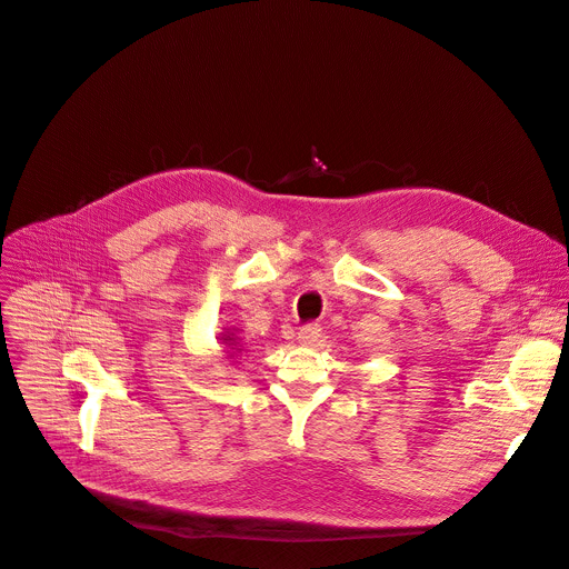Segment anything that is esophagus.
<instances>
[{
  "label": "esophagus",
  "instance_id": "1",
  "mask_svg": "<svg viewBox=\"0 0 569 569\" xmlns=\"http://www.w3.org/2000/svg\"><path fill=\"white\" fill-rule=\"evenodd\" d=\"M320 338H322V329H320L318 325H306V327H301L299 333H297V340H299V345H303V347H313Z\"/></svg>",
  "mask_w": 569,
  "mask_h": 569
}]
</instances>
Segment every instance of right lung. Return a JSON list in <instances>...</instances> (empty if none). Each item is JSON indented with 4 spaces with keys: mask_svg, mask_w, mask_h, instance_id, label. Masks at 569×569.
<instances>
[{
    "mask_svg": "<svg viewBox=\"0 0 569 569\" xmlns=\"http://www.w3.org/2000/svg\"><path fill=\"white\" fill-rule=\"evenodd\" d=\"M220 340H222V345H227L229 349H238L240 347V340L233 336V333H229V331H224L222 336H220ZM240 351V349H238Z\"/></svg>",
    "mask_w": 569,
    "mask_h": 569,
    "instance_id": "right-lung-1",
    "label": "right lung"
}]
</instances>
